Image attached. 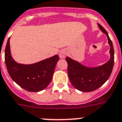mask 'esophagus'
I'll use <instances>...</instances> for the list:
<instances>
[{
  "mask_svg": "<svg viewBox=\"0 0 122 122\" xmlns=\"http://www.w3.org/2000/svg\"><path fill=\"white\" fill-rule=\"evenodd\" d=\"M59 56L60 58L61 59H63V58H65L66 57V52L65 51V50H62L61 51L59 52Z\"/></svg>",
  "mask_w": 122,
  "mask_h": 122,
  "instance_id": "obj_1",
  "label": "esophagus"
}]
</instances>
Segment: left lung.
<instances>
[{
  "instance_id": "obj_1",
  "label": "left lung",
  "mask_w": 122,
  "mask_h": 122,
  "mask_svg": "<svg viewBox=\"0 0 122 122\" xmlns=\"http://www.w3.org/2000/svg\"><path fill=\"white\" fill-rule=\"evenodd\" d=\"M99 29L107 36L110 46V59L105 64L90 68L83 66L70 57H66L68 63V74L73 86L82 92H92L102 86L111 75L114 65V49L108 32L98 24Z\"/></svg>"
}]
</instances>
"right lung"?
Here are the masks:
<instances>
[{
	"label": "right lung",
	"instance_id": "obj_1",
	"mask_svg": "<svg viewBox=\"0 0 122 122\" xmlns=\"http://www.w3.org/2000/svg\"><path fill=\"white\" fill-rule=\"evenodd\" d=\"M9 38L5 49V63L10 78L18 85L29 92H39L51 83L58 55L31 65L20 64L12 58Z\"/></svg>",
	"mask_w": 122,
	"mask_h": 122
}]
</instances>
